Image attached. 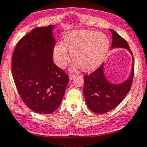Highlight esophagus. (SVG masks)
Returning a JSON list of instances; mask_svg holds the SVG:
<instances>
[{
	"label": "esophagus",
	"mask_w": 147,
	"mask_h": 147,
	"mask_svg": "<svg viewBox=\"0 0 147 147\" xmlns=\"http://www.w3.org/2000/svg\"><path fill=\"white\" fill-rule=\"evenodd\" d=\"M74 76H74V74H69V78L70 80H73V78H74Z\"/></svg>",
	"instance_id": "obj_1"
}]
</instances>
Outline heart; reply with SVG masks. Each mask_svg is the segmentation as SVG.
Masks as SVG:
<instances>
[{
    "label": "heart",
    "mask_w": 147,
    "mask_h": 147,
    "mask_svg": "<svg viewBox=\"0 0 147 147\" xmlns=\"http://www.w3.org/2000/svg\"><path fill=\"white\" fill-rule=\"evenodd\" d=\"M110 47L108 37L102 33L89 30H77L67 32L62 44L57 45L53 49V59L60 68L65 67L71 54L77 63L73 68L79 66L83 71L95 69L102 63Z\"/></svg>",
    "instance_id": "heart-1"
}]
</instances>
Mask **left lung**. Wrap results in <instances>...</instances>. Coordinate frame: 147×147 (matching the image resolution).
Listing matches in <instances>:
<instances>
[{
	"label": "left lung",
	"instance_id": "8db88e82",
	"mask_svg": "<svg viewBox=\"0 0 147 147\" xmlns=\"http://www.w3.org/2000/svg\"><path fill=\"white\" fill-rule=\"evenodd\" d=\"M112 35L111 48H125L131 54L133 63L131 74L123 82L115 84L106 77L103 63L95 71L84 76L83 94L87 107L92 112L103 114L110 111L119 105L128 93L131 86L134 71L133 54L129 45L115 30H110Z\"/></svg>",
	"mask_w": 147,
	"mask_h": 147
}]
</instances>
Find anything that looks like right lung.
<instances>
[{"label": "right lung", "mask_w": 147, "mask_h": 147, "mask_svg": "<svg viewBox=\"0 0 147 147\" xmlns=\"http://www.w3.org/2000/svg\"><path fill=\"white\" fill-rule=\"evenodd\" d=\"M55 25L38 27L23 37L12 55V74L18 93L30 110L50 114L59 108L69 82L54 64Z\"/></svg>", "instance_id": "add662e5"}]
</instances>
